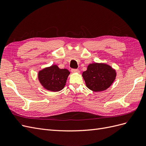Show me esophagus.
<instances>
[{"label": "esophagus", "mask_w": 146, "mask_h": 146, "mask_svg": "<svg viewBox=\"0 0 146 146\" xmlns=\"http://www.w3.org/2000/svg\"><path fill=\"white\" fill-rule=\"evenodd\" d=\"M71 71L73 73H80V70L77 69H71Z\"/></svg>", "instance_id": "esophagus-1"}]
</instances>
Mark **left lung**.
Masks as SVG:
<instances>
[{
  "label": "left lung",
  "instance_id": "8db88e82",
  "mask_svg": "<svg viewBox=\"0 0 146 146\" xmlns=\"http://www.w3.org/2000/svg\"><path fill=\"white\" fill-rule=\"evenodd\" d=\"M86 86L90 90L99 92L107 90L115 80L116 70L104 63H92L82 74Z\"/></svg>",
  "mask_w": 146,
  "mask_h": 146
}]
</instances>
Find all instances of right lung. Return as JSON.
Returning a JSON list of instances; mask_svg holds the SVG:
<instances>
[{
	"mask_svg": "<svg viewBox=\"0 0 146 146\" xmlns=\"http://www.w3.org/2000/svg\"><path fill=\"white\" fill-rule=\"evenodd\" d=\"M70 72L66 69H60L56 65L46 68L38 72V79L45 89L53 92L63 90Z\"/></svg>",
	"mask_w": 146,
	"mask_h": 146,
	"instance_id": "obj_1",
	"label": "right lung"
}]
</instances>
